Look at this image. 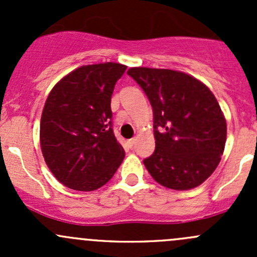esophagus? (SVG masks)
I'll return each instance as SVG.
<instances>
[{
	"instance_id": "esophagus-1",
	"label": "esophagus",
	"mask_w": 257,
	"mask_h": 257,
	"mask_svg": "<svg viewBox=\"0 0 257 257\" xmlns=\"http://www.w3.org/2000/svg\"><path fill=\"white\" fill-rule=\"evenodd\" d=\"M136 142H137V138H132L131 141H129V144H131V147H133V145L136 144Z\"/></svg>"
}]
</instances>
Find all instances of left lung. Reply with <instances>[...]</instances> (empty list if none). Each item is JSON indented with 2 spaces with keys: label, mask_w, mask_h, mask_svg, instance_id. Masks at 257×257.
Returning a JSON list of instances; mask_svg holds the SVG:
<instances>
[{
  "label": "left lung",
  "mask_w": 257,
  "mask_h": 257,
  "mask_svg": "<svg viewBox=\"0 0 257 257\" xmlns=\"http://www.w3.org/2000/svg\"><path fill=\"white\" fill-rule=\"evenodd\" d=\"M154 114L155 150L144 165L173 190L196 188L214 173L226 143V119L211 90L184 72L132 67Z\"/></svg>",
  "instance_id": "1"
}]
</instances>
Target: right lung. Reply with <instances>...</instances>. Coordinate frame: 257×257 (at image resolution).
<instances>
[{"mask_svg": "<svg viewBox=\"0 0 257 257\" xmlns=\"http://www.w3.org/2000/svg\"><path fill=\"white\" fill-rule=\"evenodd\" d=\"M126 66L88 64L64 76L49 92L41 116L45 162L59 183L93 191L112 179L124 159L112 129L110 99Z\"/></svg>", "mask_w": 257, "mask_h": 257, "instance_id": "add662e5", "label": "right lung"}]
</instances>
